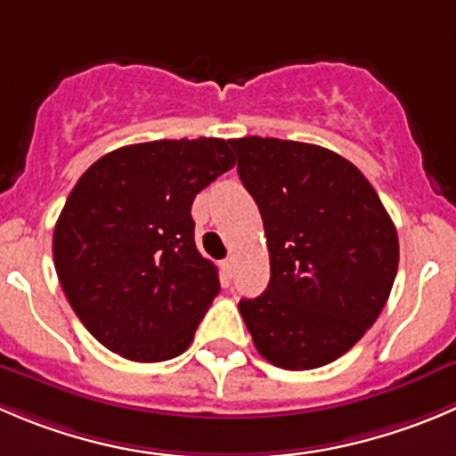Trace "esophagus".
<instances>
[{
    "mask_svg": "<svg viewBox=\"0 0 456 456\" xmlns=\"http://www.w3.org/2000/svg\"><path fill=\"white\" fill-rule=\"evenodd\" d=\"M220 267H223V272L227 273V276H232V272H233V258H232V256H229V258H224L223 263H220Z\"/></svg>",
    "mask_w": 456,
    "mask_h": 456,
    "instance_id": "esophagus-1",
    "label": "esophagus"
}]
</instances>
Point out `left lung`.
Listing matches in <instances>:
<instances>
[{
    "mask_svg": "<svg viewBox=\"0 0 456 456\" xmlns=\"http://www.w3.org/2000/svg\"><path fill=\"white\" fill-rule=\"evenodd\" d=\"M263 216L269 285L238 309L263 359L314 370L356 346L395 285L399 238L372 184L316 144L229 140Z\"/></svg>",
    "mask_w": 456,
    "mask_h": 456,
    "instance_id": "1",
    "label": "left lung"
}]
</instances>
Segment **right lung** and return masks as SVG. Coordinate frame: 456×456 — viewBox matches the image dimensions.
I'll list each match as a JSON object with an SVG mask.
<instances>
[{
	"label": "right lung",
	"instance_id": "1",
	"mask_svg": "<svg viewBox=\"0 0 456 456\" xmlns=\"http://www.w3.org/2000/svg\"><path fill=\"white\" fill-rule=\"evenodd\" d=\"M236 165L220 138L129 144L93 162L57 218L53 260L82 325L138 363L183 354L218 269L193 240L196 193Z\"/></svg>",
	"mask_w": 456,
	"mask_h": 456
}]
</instances>
